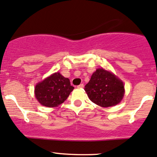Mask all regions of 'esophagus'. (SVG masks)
<instances>
[{
	"mask_svg": "<svg viewBox=\"0 0 157 157\" xmlns=\"http://www.w3.org/2000/svg\"><path fill=\"white\" fill-rule=\"evenodd\" d=\"M83 86H84V85L83 83H81V84H80V85L79 86H77V88H79V89H82V88H83Z\"/></svg>",
	"mask_w": 157,
	"mask_h": 157,
	"instance_id": "esophagus-1",
	"label": "esophagus"
}]
</instances>
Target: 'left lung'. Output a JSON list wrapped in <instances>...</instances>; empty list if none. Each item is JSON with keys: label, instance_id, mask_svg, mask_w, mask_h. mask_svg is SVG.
<instances>
[{"label": "left lung", "instance_id": "left-lung-1", "mask_svg": "<svg viewBox=\"0 0 157 157\" xmlns=\"http://www.w3.org/2000/svg\"><path fill=\"white\" fill-rule=\"evenodd\" d=\"M84 90L93 103L103 108L118 105L125 93L123 81L104 68H98L92 74Z\"/></svg>", "mask_w": 157, "mask_h": 157}]
</instances>
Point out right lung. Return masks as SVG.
<instances>
[{
	"label": "right lung",
	"mask_w": 157,
	"mask_h": 157,
	"mask_svg": "<svg viewBox=\"0 0 157 157\" xmlns=\"http://www.w3.org/2000/svg\"><path fill=\"white\" fill-rule=\"evenodd\" d=\"M74 89L68 78L56 72L36 85L34 95L43 106L55 108L67 99Z\"/></svg>",
	"instance_id": "1"
}]
</instances>
